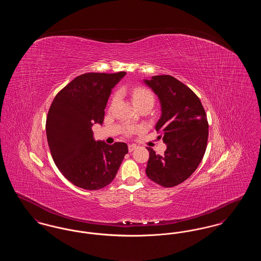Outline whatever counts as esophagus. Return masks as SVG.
Returning <instances> with one entry per match:
<instances>
[{"label": "esophagus", "mask_w": 261, "mask_h": 261, "mask_svg": "<svg viewBox=\"0 0 261 261\" xmlns=\"http://www.w3.org/2000/svg\"><path fill=\"white\" fill-rule=\"evenodd\" d=\"M135 149H137V146L136 145H134V144H130V145L128 146V150H129V152L133 151Z\"/></svg>", "instance_id": "obj_1"}]
</instances>
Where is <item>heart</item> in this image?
<instances>
[{
    "instance_id": "1",
    "label": "heart",
    "mask_w": 261,
    "mask_h": 261,
    "mask_svg": "<svg viewBox=\"0 0 261 261\" xmlns=\"http://www.w3.org/2000/svg\"><path fill=\"white\" fill-rule=\"evenodd\" d=\"M115 99V97L113 98V99ZM132 99H133V102H134L135 106L147 103V102H150V103L153 105L154 97H153L152 92L149 89L144 87H137L132 90ZM139 130H141L140 127H134V128H131L129 130V132H137Z\"/></svg>"
}]
</instances>
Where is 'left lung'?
I'll list each match as a JSON object with an SVG mask.
<instances>
[{
	"mask_svg": "<svg viewBox=\"0 0 261 261\" xmlns=\"http://www.w3.org/2000/svg\"><path fill=\"white\" fill-rule=\"evenodd\" d=\"M159 97L162 115L155 124L167 149L164 155L151 148L146 173L162 187L184 182L201 162L207 144L208 123L198 96L185 84L170 75H155L144 79Z\"/></svg>",
	"mask_w": 261,
	"mask_h": 261,
	"instance_id": "obj_1",
	"label": "left lung"
}]
</instances>
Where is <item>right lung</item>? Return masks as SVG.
<instances>
[{
    "label": "right lung",
    "instance_id": "right-lung-1",
    "mask_svg": "<svg viewBox=\"0 0 261 261\" xmlns=\"http://www.w3.org/2000/svg\"><path fill=\"white\" fill-rule=\"evenodd\" d=\"M126 72L79 75L61 90L50 105L46 132L53 160L75 186L95 191L114 179L128 152L125 143L96 141L92 126L102 124L105 109Z\"/></svg>",
    "mask_w": 261,
    "mask_h": 261
}]
</instances>
